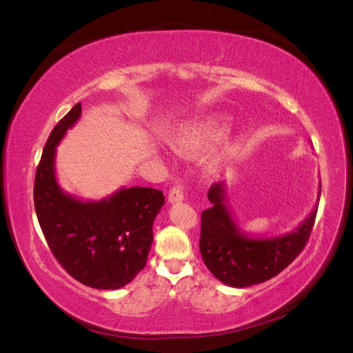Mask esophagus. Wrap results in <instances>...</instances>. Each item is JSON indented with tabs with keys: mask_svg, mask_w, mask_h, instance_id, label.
Wrapping results in <instances>:
<instances>
[{
	"mask_svg": "<svg viewBox=\"0 0 353 353\" xmlns=\"http://www.w3.org/2000/svg\"><path fill=\"white\" fill-rule=\"evenodd\" d=\"M183 200V188L180 185H176L170 190V194H168V201L170 203H179Z\"/></svg>",
	"mask_w": 353,
	"mask_h": 353,
	"instance_id": "1",
	"label": "esophagus"
}]
</instances>
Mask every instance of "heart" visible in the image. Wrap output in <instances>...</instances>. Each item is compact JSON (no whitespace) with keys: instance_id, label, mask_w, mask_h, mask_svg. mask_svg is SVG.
<instances>
[{"instance_id":"obj_1","label":"heart","mask_w":353,"mask_h":353,"mask_svg":"<svg viewBox=\"0 0 353 353\" xmlns=\"http://www.w3.org/2000/svg\"><path fill=\"white\" fill-rule=\"evenodd\" d=\"M219 129L221 125L218 120H196L179 129L170 138V144L177 153L185 154V157H194L216 137Z\"/></svg>"}]
</instances>
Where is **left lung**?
Masks as SVG:
<instances>
[{
    "label": "left lung",
    "instance_id": "8db88e82",
    "mask_svg": "<svg viewBox=\"0 0 353 353\" xmlns=\"http://www.w3.org/2000/svg\"><path fill=\"white\" fill-rule=\"evenodd\" d=\"M225 191V182L212 185L208 192L212 208L201 214L200 252L204 265L230 288L265 283L288 268L304 250L313 230L317 204L293 232L274 237H252L237 227L228 209Z\"/></svg>",
    "mask_w": 353,
    "mask_h": 353
}]
</instances>
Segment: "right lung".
<instances>
[{"label":"right lung","instance_id":"right-lung-1","mask_svg":"<svg viewBox=\"0 0 353 353\" xmlns=\"http://www.w3.org/2000/svg\"><path fill=\"white\" fill-rule=\"evenodd\" d=\"M77 103L59 121L42 153L34 179V208L49 250L75 280L93 289L126 285L145 266L153 221L165 204L153 188H121L101 201L65 194L55 177L57 145L78 119Z\"/></svg>","mask_w":353,"mask_h":353}]
</instances>
